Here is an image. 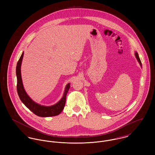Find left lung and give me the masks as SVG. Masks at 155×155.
Returning a JSON list of instances; mask_svg holds the SVG:
<instances>
[{
  "instance_id": "left-lung-1",
  "label": "left lung",
  "mask_w": 155,
  "mask_h": 155,
  "mask_svg": "<svg viewBox=\"0 0 155 155\" xmlns=\"http://www.w3.org/2000/svg\"><path fill=\"white\" fill-rule=\"evenodd\" d=\"M135 57H136V58H137L138 61L139 62V63L140 64V65H141V60H140V58H139V56H138V53H137V52H135Z\"/></svg>"
}]
</instances>
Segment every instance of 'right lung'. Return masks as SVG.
Instances as JSON below:
<instances>
[{
  "label": "right lung",
  "instance_id": "obj_1",
  "mask_svg": "<svg viewBox=\"0 0 155 155\" xmlns=\"http://www.w3.org/2000/svg\"><path fill=\"white\" fill-rule=\"evenodd\" d=\"M23 55H24V52H22V55H21L17 63V67H16V74L17 78V92H18V96L21 101L29 110H30L34 114H35L38 116L50 117V116H54L59 114L63 111L65 106L67 94L70 87V84L67 85L63 98L55 105H53L51 106H44L36 103L27 94L23 87L21 75V65Z\"/></svg>",
  "mask_w": 155,
  "mask_h": 155
}]
</instances>
